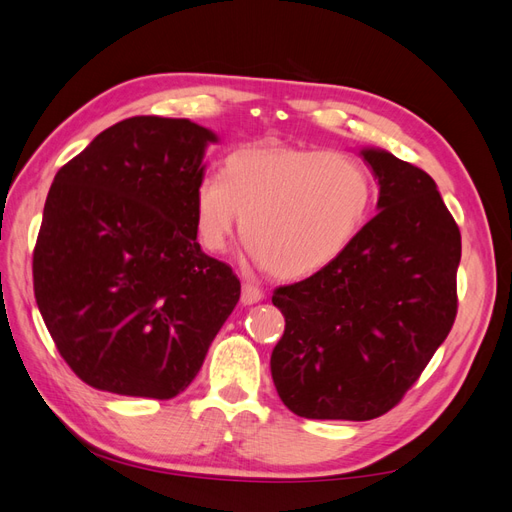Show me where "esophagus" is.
Returning a JSON list of instances; mask_svg holds the SVG:
<instances>
[{"mask_svg": "<svg viewBox=\"0 0 512 512\" xmlns=\"http://www.w3.org/2000/svg\"><path fill=\"white\" fill-rule=\"evenodd\" d=\"M262 297H265V292H262L258 286H254L250 282H245L241 286V303L243 305H254V303L262 301Z\"/></svg>", "mask_w": 512, "mask_h": 512, "instance_id": "obj_1", "label": "esophagus"}]
</instances>
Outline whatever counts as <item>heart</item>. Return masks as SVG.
I'll list each match as a JSON object with an SVG mask.
<instances>
[{"instance_id":"1","label":"heart","mask_w":512,"mask_h":512,"mask_svg":"<svg viewBox=\"0 0 512 512\" xmlns=\"http://www.w3.org/2000/svg\"><path fill=\"white\" fill-rule=\"evenodd\" d=\"M374 179L339 151L250 145L224 160L194 192L200 245L222 254L241 222L250 254L282 280L331 267L363 232L374 207ZM244 218L241 219L240 215Z\"/></svg>"}]
</instances>
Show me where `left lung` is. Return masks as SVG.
Listing matches in <instances>:
<instances>
[{
    "label": "left lung",
    "instance_id": "left-lung-1",
    "mask_svg": "<svg viewBox=\"0 0 512 512\" xmlns=\"http://www.w3.org/2000/svg\"><path fill=\"white\" fill-rule=\"evenodd\" d=\"M378 213L350 250L273 290L286 329L271 354L284 406L320 421H369L395 408L457 316L461 235L425 170L363 149Z\"/></svg>",
    "mask_w": 512,
    "mask_h": 512
}]
</instances>
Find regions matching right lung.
<instances>
[{
    "instance_id": "add662e5",
    "label": "right lung",
    "mask_w": 512,
    "mask_h": 512,
    "mask_svg": "<svg viewBox=\"0 0 512 512\" xmlns=\"http://www.w3.org/2000/svg\"><path fill=\"white\" fill-rule=\"evenodd\" d=\"M218 141L190 119L141 115L57 170L34 247V294L70 369L94 389H188L241 282L200 250L194 192Z\"/></svg>"
}]
</instances>
